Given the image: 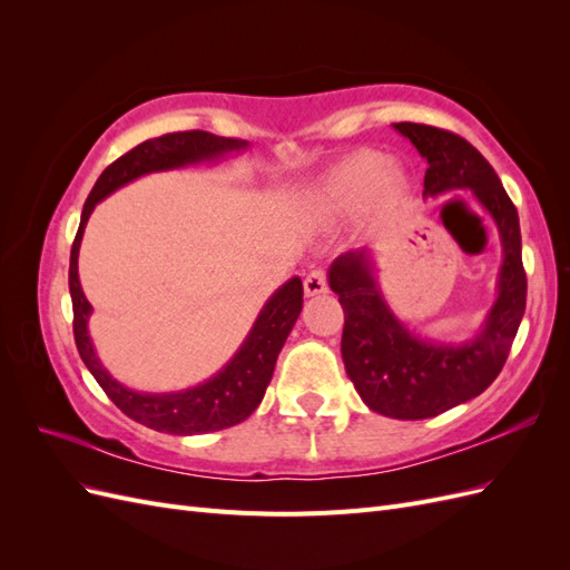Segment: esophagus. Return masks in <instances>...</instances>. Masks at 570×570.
I'll return each mask as SVG.
<instances>
[{"label":"esophagus","instance_id":"34e87169","mask_svg":"<svg viewBox=\"0 0 570 570\" xmlns=\"http://www.w3.org/2000/svg\"><path fill=\"white\" fill-rule=\"evenodd\" d=\"M323 292H327V278L323 271H312L304 278V295L306 297H316V295H323Z\"/></svg>","mask_w":570,"mask_h":570}]
</instances>
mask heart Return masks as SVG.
Here are the masks:
<instances>
[{"mask_svg": "<svg viewBox=\"0 0 570 570\" xmlns=\"http://www.w3.org/2000/svg\"><path fill=\"white\" fill-rule=\"evenodd\" d=\"M404 183L406 176L400 164L385 159L381 151L361 149L327 170L314 187L312 206L323 218H342L356 212L371 195L392 199L400 195Z\"/></svg>", "mask_w": 570, "mask_h": 570, "instance_id": "b5f03b06", "label": "heart"}]
</instances>
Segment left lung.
Segmentation results:
<instances>
[{
    "mask_svg": "<svg viewBox=\"0 0 570 570\" xmlns=\"http://www.w3.org/2000/svg\"><path fill=\"white\" fill-rule=\"evenodd\" d=\"M428 161L423 199L473 193L502 239L497 299L478 335L463 342L428 340L394 316L373 275L368 249L340 254L327 285L344 312L342 361L364 404L390 419L419 421L485 392L507 364L525 312L519 212L488 159L463 137L423 124H394Z\"/></svg>",
    "mask_w": 570,
    "mask_h": 570,
    "instance_id": "8db88e82",
    "label": "left lung"
}]
</instances>
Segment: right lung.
Listing matches in <instances>:
<instances>
[{
	"label": "right lung",
	"mask_w": 570,
	"mask_h": 570,
	"mask_svg": "<svg viewBox=\"0 0 570 570\" xmlns=\"http://www.w3.org/2000/svg\"><path fill=\"white\" fill-rule=\"evenodd\" d=\"M247 140H233V137H218L204 130L168 132L137 145L124 157L105 168L92 187V193L82 206L80 226L71 247V266H68V289L73 302V335L82 364L95 375L99 387L107 392L109 400L126 413L128 419L142 423L151 430L168 435H197L214 433L243 423L249 413L262 404L266 387L273 377L275 361L283 344L295 327L302 304L304 287L302 281L289 278L285 285L273 292L268 302L258 312L252 331L233 358L209 381L180 392H137L118 383L116 377L101 366L90 340L88 321L92 304L85 299V292L78 278V254L85 226H88L95 206L107 199L118 187H124L140 176L159 174V170H174L197 164H212L233 151L247 149Z\"/></svg>",
	"instance_id": "1"
}]
</instances>
